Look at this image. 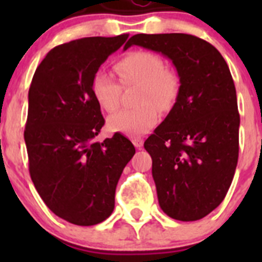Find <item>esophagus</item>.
<instances>
[{
    "mask_svg": "<svg viewBox=\"0 0 262 262\" xmlns=\"http://www.w3.org/2000/svg\"><path fill=\"white\" fill-rule=\"evenodd\" d=\"M133 143L136 148H142L144 140H143V138H133Z\"/></svg>",
    "mask_w": 262,
    "mask_h": 262,
    "instance_id": "obj_1",
    "label": "esophagus"
}]
</instances>
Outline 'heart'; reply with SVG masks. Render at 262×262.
<instances>
[{
	"instance_id": "heart-1",
	"label": "heart",
	"mask_w": 262,
	"mask_h": 262,
	"mask_svg": "<svg viewBox=\"0 0 262 262\" xmlns=\"http://www.w3.org/2000/svg\"><path fill=\"white\" fill-rule=\"evenodd\" d=\"M114 68L123 85H140L135 108H124L108 118L113 131L143 135L159 122V108L168 111L180 94V77L165 67L160 55L151 51H134L120 57ZM92 93L103 110L114 113L120 103L122 86L110 73L97 71L92 78Z\"/></svg>"
}]
</instances>
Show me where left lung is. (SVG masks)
<instances>
[{
    "label": "left lung",
    "instance_id": "1",
    "mask_svg": "<svg viewBox=\"0 0 262 262\" xmlns=\"http://www.w3.org/2000/svg\"><path fill=\"white\" fill-rule=\"evenodd\" d=\"M134 45L172 60L181 84L173 108L144 142L159 205L176 221L202 219L224 200L239 157L230 68L214 46L189 34H138L126 47Z\"/></svg>",
    "mask_w": 262,
    "mask_h": 262
}]
</instances>
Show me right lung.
Returning a JSON list of instances; mask_svg holds the SVG:
<instances>
[{"mask_svg": "<svg viewBox=\"0 0 262 262\" xmlns=\"http://www.w3.org/2000/svg\"><path fill=\"white\" fill-rule=\"evenodd\" d=\"M127 38L92 36L57 46L30 85L25 129L30 176L48 209L72 224L94 226L110 216L120 174L135 155L119 133L96 142L105 119L92 93L94 73Z\"/></svg>", "mask_w": 262, "mask_h": 262, "instance_id": "right-lung-1", "label": "right lung"}]
</instances>
